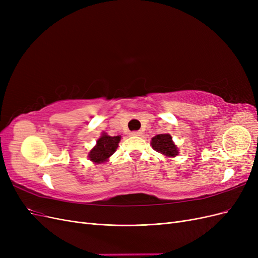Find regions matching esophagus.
<instances>
[{"label":"esophagus","instance_id":"1","mask_svg":"<svg viewBox=\"0 0 258 258\" xmlns=\"http://www.w3.org/2000/svg\"><path fill=\"white\" fill-rule=\"evenodd\" d=\"M130 135L134 136V137H139V136L142 135V132H141V131H132Z\"/></svg>","mask_w":258,"mask_h":258}]
</instances>
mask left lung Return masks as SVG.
<instances>
[{
	"mask_svg": "<svg viewBox=\"0 0 258 258\" xmlns=\"http://www.w3.org/2000/svg\"><path fill=\"white\" fill-rule=\"evenodd\" d=\"M152 146L156 152H158L167 157H175L178 154V151L174 143L172 142V138L170 135H158L152 139Z\"/></svg>",
	"mask_w": 258,
	"mask_h": 258,
	"instance_id": "left-lung-1",
	"label": "left lung"
}]
</instances>
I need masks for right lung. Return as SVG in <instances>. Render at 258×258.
<instances>
[{
    "label": "right lung",
    "instance_id": "obj_1",
    "mask_svg": "<svg viewBox=\"0 0 258 258\" xmlns=\"http://www.w3.org/2000/svg\"><path fill=\"white\" fill-rule=\"evenodd\" d=\"M119 141L120 136L110 137L106 134H103L97 141V145L89 153L90 160L96 163L106 161L107 158L116 152Z\"/></svg>",
    "mask_w": 258,
    "mask_h": 258
}]
</instances>
